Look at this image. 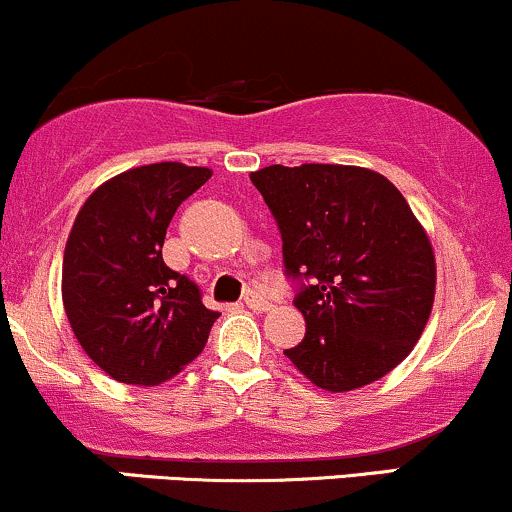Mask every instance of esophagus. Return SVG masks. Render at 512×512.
Here are the masks:
<instances>
[{
  "mask_svg": "<svg viewBox=\"0 0 512 512\" xmlns=\"http://www.w3.org/2000/svg\"><path fill=\"white\" fill-rule=\"evenodd\" d=\"M245 305H248L250 310H255V313H264V310L272 308V303H269L267 298H264L262 293H257V291L245 293Z\"/></svg>",
  "mask_w": 512,
  "mask_h": 512,
  "instance_id": "obj_1",
  "label": "esophagus"
}]
</instances>
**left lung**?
<instances>
[{
  "label": "left lung",
  "instance_id": "1",
  "mask_svg": "<svg viewBox=\"0 0 512 512\" xmlns=\"http://www.w3.org/2000/svg\"><path fill=\"white\" fill-rule=\"evenodd\" d=\"M284 240L286 274L310 279L296 305L303 342L284 354L327 392L370 385L424 332L436 257L414 211L385 175L303 163L250 173Z\"/></svg>",
  "mask_w": 512,
  "mask_h": 512
}]
</instances>
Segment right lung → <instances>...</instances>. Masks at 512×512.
Returning <instances> with one entry per match:
<instances>
[{"label":"right lung","instance_id":"obj_1","mask_svg":"<svg viewBox=\"0 0 512 512\" xmlns=\"http://www.w3.org/2000/svg\"><path fill=\"white\" fill-rule=\"evenodd\" d=\"M209 178V168L175 161L129 168L76 214L62 262L64 313L81 349L117 383H166L207 344L219 313L163 262V240L175 209Z\"/></svg>","mask_w":512,"mask_h":512}]
</instances>
